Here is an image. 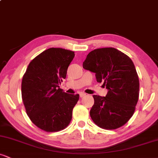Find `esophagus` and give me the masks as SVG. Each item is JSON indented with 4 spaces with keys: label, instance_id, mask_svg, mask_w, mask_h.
I'll list each match as a JSON object with an SVG mask.
<instances>
[{
    "label": "esophagus",
    "instance_id": "34e87169",
    "mask_svg": "<svg viewBox=\"0 0 158 158\" xmlns=\"http://www.w3.org/2000/svg\"><path fill=\"white\" fill-rule=\"evenodd\" d=\"M86 96V94L83 93V92H81V93H79V97H84Z\"/></svg>",
    "mask_w": 158,
    "mask_h": 158
}]
</instances>
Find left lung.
<instances>
[{"mask_svg": "<svg viewBox=\"0 0 158 158\" xmlns=\"http://www.w3.org/2000/svg\"><path fill=\"white\" fill-rule=\"evenodd\" d=\"M83 68L95 73L97 81L103 82L108 90L106 97L93 96L92 120L105 129H116L126 124L139 98V79L131 59L115 48H99L88 54Z\"/></svg>", "mask_w": 158, "mask_h": 158, "instance_id": "obj_1", "label": "left lung"}]
</instances>
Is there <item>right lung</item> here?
<instances>
[{
    "instance_id": "obj_1",
    "label": "right lung",
    "mask_w": 158,
    "mask_h": 158,
    "mask_svg": "<svg viewBox=\"0 0 158 158\" xmlns=\"http://www.w3.org/2000/svg\"><path fill=\"white\" fill-rule=\"evenodd\" d=\"M74 56L65 49L49 48L32 59L23 77L21 95L27 115L45 131L64 129L72 119L79 95L65 93L59 85Z\"/></svg>"
}]
</instances>
